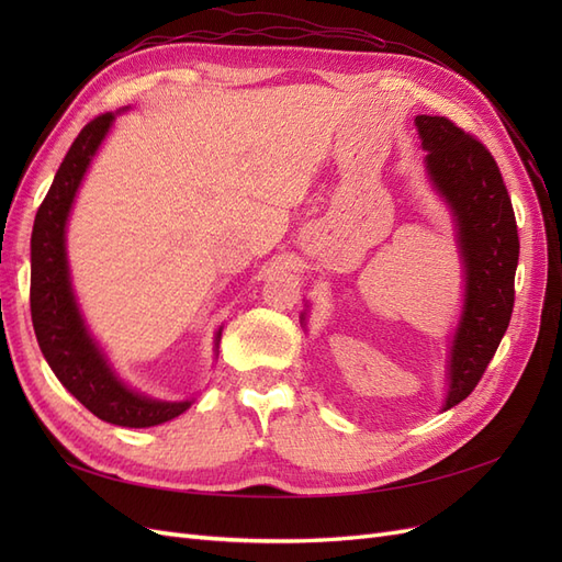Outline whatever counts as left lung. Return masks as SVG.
Here are the masks:
<instances>
[{"label": "left lung", "mask_w": 562, "mask_h": 562, "mask_svg": "<svg viewBox=\"0 0 562 562\" xmlns=\"http://www.w3.org/2000/svg\"><path fill=\"white\" fill-rule=\"evenodd\" d=\"M431 180L454 211L467 267L464 314L452 342L446 411L481 382L516 300L518 227L499 166L475 135L448 116L415 119Z\"/></svg>", "instance_id": "1"}]
</instances>
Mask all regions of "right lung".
I'll list each match as a JSON object with an SVG mask.
<instances>
[{
	"instance_id": "obj_1",
	"label": "right lung",
	"mask_w": 562,
	"mask_h": 562,
	"mask_svg": "<svg viewBox=\"0 0 562 562\" xmlns=\"http://www.w3.org/2000/svg\"><path fill=\"white\" fill-rule=\"evenodd\" d=\"M114 114L105 112L81 128L46 192L32 227L30 312L44 359L60 384L95 417L116 427H155L182 415L192 403L151 401L116 380L103 353L89 337L70 288L65 258V223L77 187L87 173Z\"/></svg>"
}]
</instances>
